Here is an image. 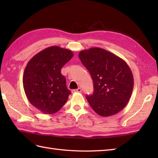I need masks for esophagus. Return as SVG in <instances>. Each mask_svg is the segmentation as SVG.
Returning a JSON list of instances; mask_svg holds the SVG:
<instances>
[{
    "instance_id": "obj_1",
    "label": "esophagus",
    "mask_w": 158,
    "mask_h": 158,
    "mask_svg": "<svg viewBox=\"0 0 158 158\" xmlns=\"http://www.w3.org/2000/svg\"><path fill=\"white\" fill-rule=\"evenodd\" d=\"M81 92V88H78L76 89H73L72 90V93H75V92Z\"/></svg>"
}]
</instances>
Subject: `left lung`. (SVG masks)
<instances>
[{
	"label": "left lung",
	"mask_w": 158,
	"mask_h": 158,
	"mask_svg": "<svg viewBox=\"0 0 158 158\" xmlns=\"http://www.w3.org/2000/svg\"><path fill=\"white\" fill-rule=\"evenodd\" d=\"M79 57L94 82L93 94L86 96L93 110L102 117L121 111L128 102L134 87L129 66L119 57L100 48L82 50Z\"/></svg>",
	"instance_id": "1"
}]
</instances>
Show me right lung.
<instances>
[{"label": "right lung", "mask_w": 158, "mask_h": 158, "mask_svg": "<svg viewBox=\"0 0 158 158\" xmlns=\"http://www.w3.org/2000/svg\"><path fill=\"white\" fill-rule=\"evenodd\" d=\"M73 56L69 49L52 46L36 53L26 65L23 75L26 96L43 113L50 115L58 111L71 94L61 69Z\"/></svg>", "instance_id": "1"}]
</instances>
